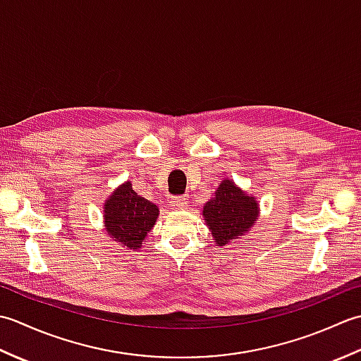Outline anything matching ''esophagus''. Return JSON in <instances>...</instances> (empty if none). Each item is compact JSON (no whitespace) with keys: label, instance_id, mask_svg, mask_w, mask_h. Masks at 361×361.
<instances>
[{"label":"esophagus","instance_id":"34e87169","mask_svg":"<svg viewBox=\"0 0 361 361\" xmlns=\"http://www.w3.org/2000/svg\"><path fill=\"white\" fill-rule=\"evenodd\" d=\"M169 204H171L172 209H183L186 208V198L185 197H172L171 202H169Z\"/></svg>","mask_w":361,"mask_h":361}]
</instances>
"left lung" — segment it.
<instances>
[{
  "mask_svg": "<svg viewBox=\"0 0 361 361\" xmlns=\"http://www.w3.org/2000/svg\"><path fill=\"white\" fill-rule=\"evenodd\" d=\"M259 217V203L255 195H248L225 178L216 195L203 206V219L219 247L240 239L255 226Z\"/></svg>",
  "mask_w": 361,
  "mask_h": 361,
  "instance_id": "8db88e82",
  "label": "left lung"
}]
</instances>
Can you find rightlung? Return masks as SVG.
I'll use <instances>...</instances> for the list:
<instances>
[{"instance_id": "add662e5", "label": "right lung", "mask_w": 361, "mask_h": 361, "mask_svg": "<svg viewBox=\"0 0 361 361\" xmlns=\"http://www.w3.org/2000/svg\"><path fill=\"white\" fill-rule=\"evenodd\" d=\"M105 231L114 242L128 250H140L147 233L155 226L159 209L137 195L132 183L126 181L104 203Z\"/></svg>"}]
</instances>
